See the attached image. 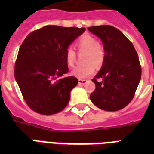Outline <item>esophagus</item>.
<instances>
[{"label":"esophagus","instance_id":"obj_1","mask_svg":"<svg viewBox=\"0 0 154 154\" xmlns=\"http://www.w3.org/2000/svg\"><path fill=\"white\" fill-rule=\"evenodd\" d=\"M87 82L86 80L84 79H79L78 80V84L79 85H85Z\"/></svg>","mask_w":154,"mask_h":154}]
</instances>
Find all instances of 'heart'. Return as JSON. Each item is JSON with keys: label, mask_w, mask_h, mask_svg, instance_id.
<instances>
[{"label": "heart", "mask_w": 154, "mask_h": 154, "mask_svg": "<svg viewBox=\"0 0 154 154\" xmlns=\"http://www.w3.org/2000/svg\"><path fill=\"white\" fill-rule=\"evenodd\" d=\"M79 52L86 51L85 62L86 65H78L72 71V74L78 78H85L95 72V66L100 67L105 59V51L101 44L94 37L85 35L76 42ZM65 59L69 66H72L76 61V53L71 47L66 49Z\"/></svg>", "instance_id": "b5f03b06"}]
</instances>
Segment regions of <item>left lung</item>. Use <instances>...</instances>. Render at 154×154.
<instances>
[{"instance_id":"1","label":"left lung","mask_w":154,"mask_h":154,"mask_svg":"<svg viewBox=\"0 0 154 154\" xmlns=\"http://www.w3.org/2000/svg\"><path fill=\"white\" fill-rule=\"evenodd\" d=\"M88 29L101 40L105 53L101 70L92 79L96 89L90 100L105 111L122 109L133 100L141 80L137 53L132 42L113 26H92Z\"/></svg>"}]
</instances>
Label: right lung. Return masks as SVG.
Masks as SVG:
<instances>
[{
	"instance_id": "1",
	"label": "right lung",
	"mask_w": 154,
	"mask_h": 154,
	"mask_svg": "<svg viewBox=\"0 0 154 154\" xmlns=\"http://www.w3.org/2000/svg\"><path fill=\"white\" fill-rule=\"evenodd\" d=\"M85 31V28L47 25L28 35L20 45L14 75L29 107L42 115L62 111L77 85L65 59L69 45Z\"/></svg>"
}]
</instances>
